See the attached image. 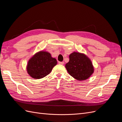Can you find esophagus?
<instances>
[{"instance_id": "obj_1", "label": "esophagus", "mask_w": 122, "mask_h": 122, "mask_svg": "<svg viewBox=\"0 0 122 122\" xmlns=\"http://www.w3.org/2000/svg\"><path fill=\"white\" fill-rule=\"evenodd\" d=\"M58 63L59 64H61V65H63L64 63V62H59Z\"/></svg>"}]
</instances>
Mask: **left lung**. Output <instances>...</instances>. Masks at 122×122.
Wrapping results in <instances>:
<instances>
[{
	"mask_svg": "<svg viewBox=\"0 0 122 122\" xmlns=\"http://www.w3.org/2000/svg\"><path fill=\"white\" fill-rule=\"evenodd\" d=\"M65 67L70 76L78 81H85L94 72L91 60L83 53L74 52L69 55Z\"/></svg>",
	"mask_w": 122,
	"mask_h": 122,
	"instance_id": "1",
	"label": "left lung"
}]
</instances>
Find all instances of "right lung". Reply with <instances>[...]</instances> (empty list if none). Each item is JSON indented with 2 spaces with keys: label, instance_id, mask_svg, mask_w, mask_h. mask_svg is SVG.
Here are the masks:
<instances>
[{
  "label": "right lung",
  "instance_id": "right-lung-1",
  "mask_svg": "<svg viewBox=\"0 0 122 122\" xmlns=\"http://www.w3.org/2000/svg\"><path fill=\"white\" fill-rule=\"evenodd\" d=\"M57 64L55 58L46 51H40L31 57L27 66L29 76L35 79H40L46 76Z\"/></svg>",
  "mask_w": 122,
  "mask_h": 122
}]
</instances>
